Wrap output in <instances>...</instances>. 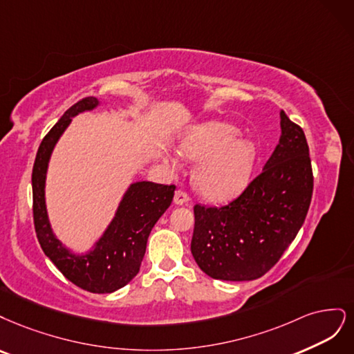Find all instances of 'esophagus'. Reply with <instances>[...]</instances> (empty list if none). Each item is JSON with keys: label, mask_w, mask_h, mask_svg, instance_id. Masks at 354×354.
Wrapping results in <instances>:
<instances>
[{"label": "esophagus", "mask_w": 354, "mask_h": 354, "mask_svg": "<svg viewBox=\"0 0 354 354\" xmlns=\"http://www.w3.org/2000/svg\"><path fill=\"white\" fill-rule=\"evenodd\" d=\"M174 203L176 204V206H187V204L189 203V198H188V196H187V194H185L184 191L178 189V191L175 192Z\"/></svg>", "instance_id": "34e87169"}]
</instances>
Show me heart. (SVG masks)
<instances>
[{
    "label": "heart",
    "instance_id": "heart-1",
    "mask_svg": "<svg viewBox=\"0 0 354 354\" xmlns=\"http://www.w3.org/2000/svg\"><path fill=\"white\" fill-rule=\"evenodd\" d=\"M236 136L235 127L216 120L197 124L182 136L180 154L200 162L194 170V184L209 200H230L247 185L256 148Z\"/></svg>",
    "mask_w": 354,
    "mask_h": 354
}]
</instances>
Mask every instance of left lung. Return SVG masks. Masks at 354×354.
I'll return each instance as SVG.
<instances>
[{"instance_id":"obj_1","label":"left lung","mask_w":354,"mask_h":354,"mask_svg":"<svg viewBox=\"0 0 354 354\" xmlns=\"http://www.w3.org/2000/svg\"><path fill=\"white\" fill-rule=\"evenodd\" d=\"M279 118V142L241 196L223 207L194 206L191 253L214 279L263 277L304 223L313 192L309 145L283 110Z\"/></svg>"}]
</instances>
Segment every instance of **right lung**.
I'll list each match as a JSON object with an SVG mask.
<instances>
[{
  "mask_svg": "<svg viewBox=\"0 0 354 354\" xmlns=\"http://www.w3.org/2000/svg\"><path fill=\"white\" fill-rule=\"evenodd\" d=\"M100 106V100L86 97L67 110L42 140L32 170L33 222L41 248L63 275L89 292L107 294L129 283L140 272L147 239L153 226L174 200L175 185L150 180L133 182L119 203L98 241L84 254H76L55 236L45 204V179L55 144L79 113Z\"/></svg>",
  "mask_w": 354,
  "mask_h": 354,
  "instance_id": "obj_1",
  "label": "right lung"
}]
</instances>
